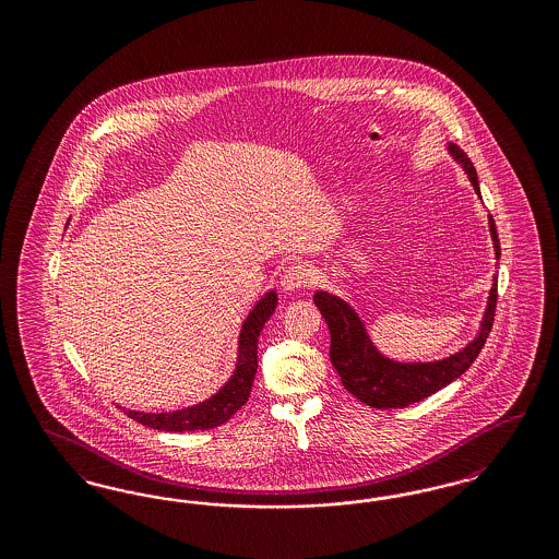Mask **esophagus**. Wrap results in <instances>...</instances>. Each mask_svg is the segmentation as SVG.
Returning <instances> with one entry per match:
<instances>
[{
    "mask_svg": "<svg viewBox=\"0 0 559 559\" xmlns=\"http://www.w3.org/2000/svg\"><path fill=\"white\" fill-rule=\"evenodd\" d=\"M310 283H312V270L306 264H293L292 267L285 270V274L281 278V287H283V292L287 293L306 289V287H310Z\"/></svg>",
    "mask_w": 559,
    "mask_h": 559,
    "instance_id": "1",
    "label": "esophagus"
}]
</instances>
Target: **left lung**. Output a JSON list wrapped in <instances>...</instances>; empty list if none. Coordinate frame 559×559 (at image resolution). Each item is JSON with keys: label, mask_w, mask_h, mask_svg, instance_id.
Here are the masks:
<instances>
[{"label": "left lung", "mask_w": 559, "mask_h": 559, "mask_svg": "<svg viewBox=\"0 0 559 559\" xmlns=\"http://www.w3.org/2000/svg\"><path fill=\"white\" fill-rule=\"evenodd\" d=\"M449 153L452 159L465 169L479 197L478 174L474 163L456 144H449ZM488 226L495 245V258L499 260L501 245L492 215H488ZM492 281L495 283L488 295L486 312L476 340L469 342L461 352L436 362H396L385 358L372 346L365 322L344 299L326 292L317 293L314 304L331 333L329 356L335 371L342 377L344 388L352 396H356L371 408H404L447 388L474 365V360L478 358L481 347L486 344V337L490 335L497 308V276H492Z\"/></svg>", "instance_id": "left-lung-1"}]
</instances>
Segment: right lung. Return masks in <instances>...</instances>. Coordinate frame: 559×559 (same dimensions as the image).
Wrapping results in <instances>:
<instances>
[{"instance_id":"obj_1","label":"right lung","mask_w":559,"mask_h":559,"mask_svg":"<svg viewBox=\"0 0 559 559\" xmlns=\"http://www.w3.org/2000/svg\"><path fill=\"white\" fill-rule=\"evenodd\" d=\"M276 301H278L276 293L267 292L242 322L237 369L228 379V383L217 394H213L212 399L174 413H138V411L123 408L128 417H132L133 421L142 426L160 429V431H197V429H213L226 424L251 396V385L258 372V337L266 320L272 317Z\"/></svg>"}]
</instances>
